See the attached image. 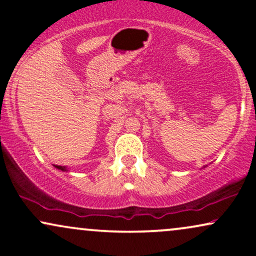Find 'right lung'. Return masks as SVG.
Segmentation results:
<instances>
[{
    "label": "right lung",
    "instance_id": "right-lung-1",
    "mask_svg": "<svg viewBox=\"0 0 256 256\" xmlns=\"http://www.w3.org/2000/svg\"><path fill=\"white\" fill-rule=\"evenodd\" d=\"M55 167L58 170H61V171H66V167H64V166H55Z\"/></svg>",
    "mask_w": 256,
    "mask_h": 256
}]
</instances>
